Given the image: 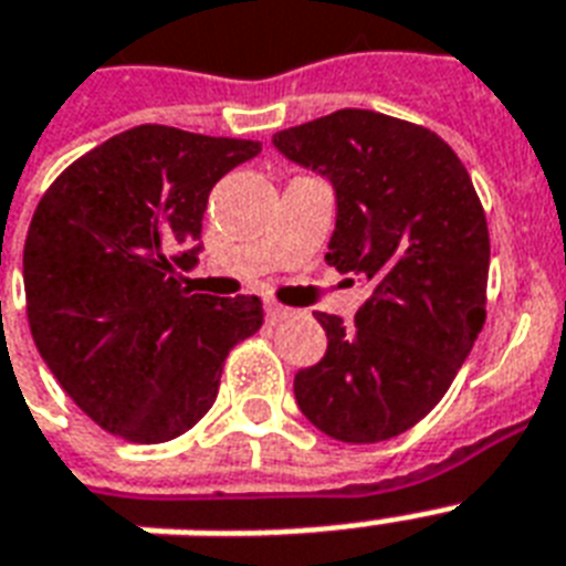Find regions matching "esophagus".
<instances>
[{"label":"esophagus","instance_id":"obj_1","mask_svg":"<svg viewBox=\"0 0 566 566\" xmlns=\"http://www.w3.org/2000/svg\"><path fill=\"white\" fill-rule=\"evenodd\" d=\"M264 314H266V319H270V323H282V319L293 317L296 311H293V308H284V305H279V302H266V305H264Z\"/></svg>","mask_w":566,"mask_h":566}]
</instances>
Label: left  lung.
<instances>
[{"instance_id":"left-lung-1","label":"left lung","mask_w":566,"mask_h":566,"mask_svg":"<svg viewBox=\"0 0 566 566\" xmlns=\"http://www.w3.org/2000/svg\"><path fill=\"white\" fill-rule=\"evenodd\" d=\"M273 146L332 185L326 261L373 284L355 326L314 314L328 346L293 378L296 405L344 443L396 438L443 399L484 326L491 240L470 172L429 128L361 108Z\"/></svg>"}]
</instances>
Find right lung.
Masks as SVG:
<instances>
[{
  "mask_svg": "<svg viewBox=\"0 0 566 566\" xmlns=\"http://www.w3.org/2000/svg\"><path fill=\"white\" fill-rule=\"evenodd\" d=\"M255 140L137 126L70 164L31 217L29 326L57 385L135 443L193 429L222 361L264 323L258 296L190 293L208 193Z\"/></svg>",
  "mask_w": 566,
  "mask_h": 566,
  "instance_id": "add662e5",
  "label": "right lung"
}]
</instances>
